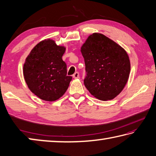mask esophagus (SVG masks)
Returning <instances> with one entry per match:
<instances>
[{
  "label": "esophagus",
  "instance_id": "obj_1",
  "mask_svg": "<svg viewBox=\"0 0 156 156\" xmlns=\"http://www.w3.org/2000/svg\"><path fill=\"white\" fill-rule=\"evenodd\" d=\"M73 78H75V79L78 78H79V73L78 72H76L73 75Z\"/></svg>",
  "mask_w": 156,
  "mask_h": 156
}]
</instances>
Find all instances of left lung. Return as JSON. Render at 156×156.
I'll list each match as a JSON object with an SVG mask.
<instances>
[{
  "instance_id": "left-lung-1",
  "label": "left lung",
  "mask_w": 156,
  "mask_h": 156,
  "mask_svg": "<svg viewBox=\"0 0 156 156\" xmlns=\"http://www.w3.org/2000/svg\"><path fill=\"white\" fill-rule=\"evenodd\" d=\"M80 51L87 72L84 80L87 90L100 100L115 98L123 90L130 73V60L125 49L103 34L94 33Z\"/></svg>"
}]
</instances>
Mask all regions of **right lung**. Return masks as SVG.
I'll return each mask as SVG.
<instances>
[{"mask_svg":"<svg viewBox=\"0 0 156 156\" xmlns=\"http://www.w3.org/2000/svg\"><path fill=\"white\" fill-rule=\"evenodd\" d=\"M66 47L52 39H44L31 49L23 65L28 88L45 101L58 100L67 90L72 76H67V65L62 57Z\"/></svg>","mask_w":156,"mask_h":156,"instance_id":"right-lung-1","label":"right lung"}]
</instances>
